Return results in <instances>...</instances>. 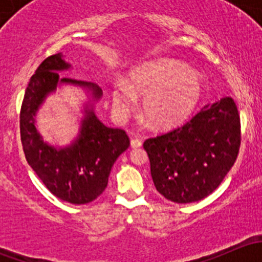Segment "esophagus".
Instances as JSON below:
<instances>
[{
  "instance_id": "1",
  "label": "esophagus",
  "mask_w": 262,
  "mask_h": 262,
  "mask_svg": "<svg viewBox=\"0 0 262 262\" xmlns=\"http://www.w3.org/2000/svg\"><path fill=\"white\" fill-rule=\"evenodd\" d=\"M130 146L132 148H139L142 146V141L139 138H133L130 141Z\"/></svg>"
}]
</instances>
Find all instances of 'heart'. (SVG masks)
<instances>
[{
    "label": "heart",
    "mask_w": 262,
    "mask_h": 262,
    "mask_svg": "<svg viewBox=\"0 0 262 262\" xmlns=\"http://www.w3.org/2000/svg\"><path fill=\"white\" fill-rule=\"evenodd\" d=\"M203 94L199 73L178 60H157L141 66L119 80L113 89L116 112L128 114L136 107L137 97H143V114L148 123L167 128L186 119L196 109Z\"/></svg>",
    "instance_id": "b5f03b06"
}]
</instances>
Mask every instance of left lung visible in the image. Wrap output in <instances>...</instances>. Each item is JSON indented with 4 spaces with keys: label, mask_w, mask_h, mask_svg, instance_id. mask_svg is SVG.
<instances>
[{
    "label": "left lung",
    "mask_w": 262,
    "mask_h": 262,
    "mask_svg": "<svg viewBox=\"0 0 262 262\" xmlns=\"http://www.w3.org/2000/svg\"><path fill=\"white\" fill-rule=\"evenodd\" d=\"M239 146L241 121L232 97L205 105L182 125L143 143L157 191L180 204L212 194L233 166Z\"/></svg>",
    "instance_id": "left-lung-1"
}]
</instances>
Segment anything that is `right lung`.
Returning a JSON list of instances; mask_svg holds the SVG:
<instances>
[{
	"mask_svg": "<svg viewBox=\"0 0 262 262\" xmlns=\"http://www.w3.org/2000/svg\"><path fill=\"white\" fill-rule=\"evenodd\" d=\"M68 68L60 53L46 58L36 68L21 105L20 136L26 161L47 189L63 202L80 205L94 202L104 192L113 165L130 142L125 130L104 125L94 110L86 107L75 143L60 149L44 143L34 125L35 114L58 82L86 87L92 91L94 100L102 95L101 89L90 82L67 77L59 80L57 71Z\"/></svg>",
	"mask_w": 262,
	"mask_h": 262,
	"instance_id": "obj_1",
	"label": "right lung"
}]
</instances>
